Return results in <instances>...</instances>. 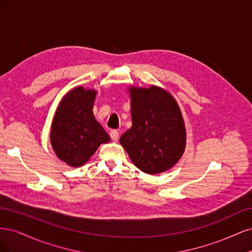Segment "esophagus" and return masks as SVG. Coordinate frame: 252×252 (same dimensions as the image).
<instances>
[{"label":"esophagus","instance_id":"1","mask_svg":"<svg viewBox=\"0 0 252 252\" xmlns=\"http://www.w3.org/2000/svg\"><path fill=\"white\" fill-rule=\"evenodd\" d=\"M109 134H110L111 140H113V141H118V140H119V131H117V130H111Z\"/></svg>","mask_w":252,"mask_h":252}]
</instances>
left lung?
<instances>
[{"label":"left lung","mask_w":252,"mask_h":252,"mask_svg":"<svg viewBox=\"0 0 252 252\" xmlns=\"http://www.w3.org/2000/svg\"><path fill=\"white\" fill-rule=\"evenodd\" d=\"M132 126L121 136L132 163L158 174L170 169L184 154L186 129L179 105L163 88L130 87Z\"/></svg>","instance_id":"left-lung-1"}]
</instances>
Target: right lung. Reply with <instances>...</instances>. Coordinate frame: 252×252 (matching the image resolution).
Wrapping results in <instances>:
<instances>
[{"instance_id":"add662e5","label":"right lung","mask_w":252,"mask_h":252,"mask_svg":"<svg viewBox=\"0 0 252 252\" xmlns=\"http://www.w3.org/2000/svg\"><path fill=\"white\" fill-rule=\"evenodd\" d=\"M96 91L75 87L60 102L53 117L50 142L57 157L72 167L83 166L101 144L110 141L94 116Z\"/></svg>"}]
</instances>
